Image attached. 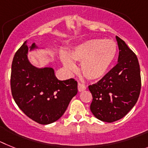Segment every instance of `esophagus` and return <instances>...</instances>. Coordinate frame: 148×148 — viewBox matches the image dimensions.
I'll return each instance as SVG.
<instances>
[{"label":"esophagus","mask_w":148,"mask_h":148,"mask_svg":"<svg viewBox=\"0 0 148 148\" xmlns=\"http://www.w3.org/2000/svg\"><path fill=\"white\" fill-rule=\"evenodd\" d=\"M86 89V86H85L83 83H78V91L79 92H83L84 90Z\"/></svg>","instance_id":"1"}]
</instances>
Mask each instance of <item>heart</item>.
Instances as JSON below:
<instances>
[{
	"mask_svg": "<svg viewBox=\"0 0 148 148\" xmlns=\"http://www.w3.org/2000/svg\"><path fill=\"white\" fill-rule=\"evenodd\" d=\"M117 45L111 39L94 38L86 41L69 53L61 55V61L69 71L76 70L73 60L80 63L81 72L90 80H97L106 75L115 60Z\"/></svg>",
	"mask_w": 148,
	"mask_h": 148,
	"instance_id": "1",
	"label": "heart"
}]
</instances>
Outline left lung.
I'll return each instance as SVG.
<instances>
[{"mask_svg": "<svg viewBox=\"0 0 148 148\" xmlns=\"http://www.w3.org/2000/svg\"><path fill=\"white\" fill-rule=\"evenodd\" d=\"M119 49L118 63L88 89L92 95L90 110L99 120L116 121L135 106L141 91L138 58L124 41L116 36Z\"/></svg>", "mask_w": 148, "mask_h": 148, "instance_id": "8db88e82", "label": "left lung"}]
</instances>
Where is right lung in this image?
<instances>
[{
  "label": "right lung",
  "instance_id": "add662e5",
  "mask_svg": "<svg viewBox=\"0 0 148 148\" xmlns=\"http://www.w3.org/2000/svg\"><path fill=\"white\" fill-rule=\"evenodd\" d=\"M29 48L26 41L14 56L10 79L12 97L29 119L40 124H49L62 116L77 93V82L72 78L59 80L51 67L32 65L28 51L39 47L33 43Z\"/></svg>",
  "mask_w": 148,
  "mask_h": 148
}]
</instances>
